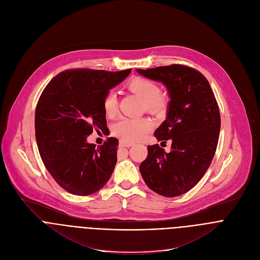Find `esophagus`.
Listing matches in <instances>:
<instances>
[{
    "label": "esophagus",
    "instance_id": "esophagus-1",
    "mask_svg": "<svg viewBox=\"0 0 260 260\" xmlns=\"http://www.w3.org/2000/svg\"><path fill=\"white\" fill-rule=\"evenodd\" d=\"M119 145H120L121 147H131V146H133V143L126 142V141H123V140H120Z\"/></svg>",
    "mask_w": 260,
    "mask_h": 260
}]
</instances>
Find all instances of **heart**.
Returning <instances> with one entry per match:
<instances>
[{
	"label": "heart",
	"instance_id": "obj_1",
	"mask_svg": "<svg viewBox=\"0 0 260 260\" xmlns=\"http://www.w3.org/2000/svg\"><path fill=\"white\" fill-rule=\"evenodd\" d=\"M125 88L143 100L145 111L153 115H163L169 106V97L166 93L159 91V86L152 80L144 77H133ZM105 114L112 118L117 112V97L114 92H109L102 100ZM151 121L147 118H121L113 126V134L126 142L140 141L151 129Z\"/></svg>",
	"mask_w": 260,
	"mask_h": 260
}]
</instances>
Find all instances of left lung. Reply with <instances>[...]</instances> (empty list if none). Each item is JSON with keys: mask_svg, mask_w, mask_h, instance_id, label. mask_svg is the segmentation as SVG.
I'll list each match as a JSON object with an SVG mask.
<instances>
[{"mask_svg": "<svg viewBox=\"0 0 260 260\" xmlns=\"http://www.w3.org/2000/svg\"><path fill=\"white\" fill-rule=\"evenodd\" d=\"M137 72L163 82L170 97L166 120L154 137L162 143L170 140L171 150L148 145L141 176L155 193L182 196L199 183L214 157L220 129L217 101L209 81L191 67L170 64Z\"/></svg>", "mask_w": 260, "mask_h": 260, "instance_id": "1", "label": "left lung"}]
</instances>
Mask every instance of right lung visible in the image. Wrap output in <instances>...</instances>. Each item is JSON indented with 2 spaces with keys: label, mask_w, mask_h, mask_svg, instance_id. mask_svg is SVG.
I'll use <instances>...</instances> for the list:
<instances>
[{
  "label": "right lung",
  "mask_w": 260,
  "mask_h": 260,
  "mask_svg": "<svg viewBox=\"0 0 260 260\" xmlns=\"http://www.w3.org/2000/svg\"><path fill=\"white\" fill-rule=\"evenodd\" d=\"M71 69L46 85L36 109V138L44 165L55 182L75 196H90L110 180L117 163L116 138L101 146L86 142L107 127L102 100L131 73Z\"/></svg>",
  "instance_id": "right-lung-1"
}]
</instances>
